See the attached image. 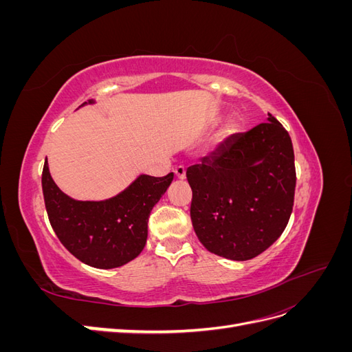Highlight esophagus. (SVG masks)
<instances>
[{
    "label": "esophagus",
    "mask_w": 352,
    "mask_h": 352,
    "mask_svg": "<svg viewBox=\"0 0 352 352\" xmlns=\"http://www.w3.org/2000/svg\"><path fill=\"white\" fill-rule=\"evenodd\" d=\"M175 176H176L177 179H185V176H186V168H185L184 166H177V167L175 168Z\"/></svg>",
    "instance_id": "1"
}]
</instances>
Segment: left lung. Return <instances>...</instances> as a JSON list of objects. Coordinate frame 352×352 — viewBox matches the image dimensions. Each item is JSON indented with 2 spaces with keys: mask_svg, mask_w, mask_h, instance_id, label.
I'll return each instance as SVG.
<instances>
[{
  "mask_svg": "<svg viewBox=\"0 0 352 352\" xmlns=\"http://www.w3.org/2000/svg\"><path fill=\"white\" fill-rule=\"evenodd\" d=\"M267 120L229 136L186 170L194 230L220 257H257L289 221L296 184L292 141L270 113Z\"/></svg>",
  "mask_w": 352,
  "mask_h": 352,
  "instance_id": "left-lung-1",
  "label": "left lung"
}]
</instances>
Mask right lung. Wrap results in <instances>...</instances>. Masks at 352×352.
<instances>
[{
    "label": "right lung",
    "mask_w": 352,
    "mask_h": 352,
    "mask_svg": "<svg viewBox=\"0 0 352 352\" xmlns=\"http://www.w3.org/2000/svg\"><path fill=\"white\" fill-rule=\"evenodd\" d=\"M172 180L173 173L164 177L142 175L110 199L74 201L54 184L45 162L42 192L51 228L66 250L91 267L114 269L144 250L148 217Z\"/></svg>",
    "instance_id": "right-lung-1"
}]
</instances>
